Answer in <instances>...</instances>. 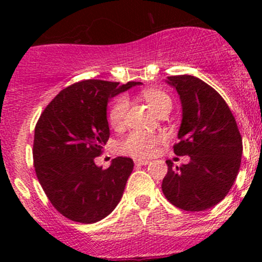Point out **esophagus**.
Listing matches in <instances>:
<instances>
[{
    "label": "esophagus",
    "instance_id": "esophagus-1",
    "mask_svg": "<svg viewBox=\"0 0 262 262\" xmlns=\"http://www.w3.org/2000/svg\"><path fill=\"white\" fill-rule=\"evenodd\" d=\"M136 166H146L148 163H150L149 160H134Z\"/></svg>",
    "mask_w": 262,
    "mask_h": 262
}]
</instances>
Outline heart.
Returning <instances> with one entry per match:
<instances>
[{
	"label": "heart",
	"mask_w": 262,
	"mask_h": 262,
	"mask_svg": "<svg viewBox=\"0 0 262 262\" xmlns=\"http://www.w3.org/2000/svg\"><path fill=\"white\" fill-rule=\"evenodd\" d=\"M142 97L147 104L161 114L165 110H170L172 105L170 95L162 90H144ZM129 101L126 96H120L115 100L109 112V123L113 128L119 129L124 125L128 115ZM165 141V136L161 133H146V132L133 130L120 141L119 150L123 155L132 156L136 158H148L155 155L157 147Z\"/></svg>",
	"instance_id": "b5f03b06"
}]
</instances>
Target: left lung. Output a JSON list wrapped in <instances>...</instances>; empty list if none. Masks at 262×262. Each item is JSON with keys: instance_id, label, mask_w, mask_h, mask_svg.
Segmentation results:
<instances>
[{"instance_id": "8db88e82", "label": "left lung", "mask_w": 262, "mask_h": 262, "mask_svg": "<svg viewBox=\"0 0 262 262\" xmlns=\"http://www.w3.org/2000/svg\"><path fill=\"white\" fill-rule=\"evenodd\" d=\"M182 104L178 156H190L187 165L173 166L162 181L166 199L186 212H203L224 199L238 175L242 137L223 97L194 76H170Z\"/></svg>"}]
</instances>
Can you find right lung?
<instances>
[{
    "instance_id": "right-lung-1",
    "label": "right lung",
    "mask_w": 262,
    "mask_h": 262,
    "mask_svg": "<svg viewBox=\"0 0 262 262\" xmlns=\"http://www.w3.org/2000/svg\"><path fill=\"white\" fill-rule=\"evenodd\" d=\"M139 83L76 82L62 90L41 113L34 134V167L49 202L66 218L95 223L120 202L133 160L116 157L105 170L94 160L110 137L107 101Z\"/></svg>"
}]
</instances>
